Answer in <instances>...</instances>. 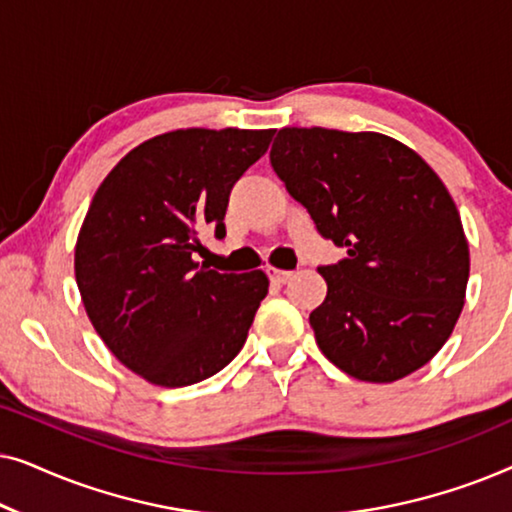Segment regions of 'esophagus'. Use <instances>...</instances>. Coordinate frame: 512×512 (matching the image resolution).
I'll return each mask as SVG.
<instances>
[{
	"mask_svg": "<svg viewBox=\"0 0 512 512\" xmlns=\"http://www.w3.org/2000/svg\"><path fill=\"white\" fill-rule=\"evenodd\" d=\"M291 275H293V272H289V270H277V268L268 270L270 282H275V284H286L291 279Z\"/></svg>",
	"mask_w": 512,
	"mask_h": 512,
	"instance_id": "1",
	"label": "esophagus"
}]
</instances>
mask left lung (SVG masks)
<instances>
[{
  "mask_svg": "<svg viewBox=\"0 0 512 512\" xmlns=\"http://www.w3.org/2000/svg\"><path fill=\"white\" fill-rule=\"evenodd\" d=\"M272 170L347 258L321 265L314 338L342 373L396 382L450 338L466 298L468 242L436 172L380 132L282 128Z\"/></svg>",
  "mask_w": 512,
  "mask_h": 512,
  "instance_id": "left-lung-1",
  "label": "left lung"
}]
</instances>
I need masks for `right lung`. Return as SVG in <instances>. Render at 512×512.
<instances>
[{"label":"right lung","instance_id":"right-lung-1","mask_svg":"<svg viewBox=\"0 0 512 512\" xmlns=\"http://www.w3.org/2000/svg\"><path fill=\"white\" fill-rule=\"evenodd\" d=\"M272 130H174L121 158L90 202L74 272L95 331L123 366L158 387L226 368L268 296L263 270L221 275L195 261L200 233L226 235L235 181Z\"/></svg>","mask_w":512,"mask_h":512}]
</instances>
